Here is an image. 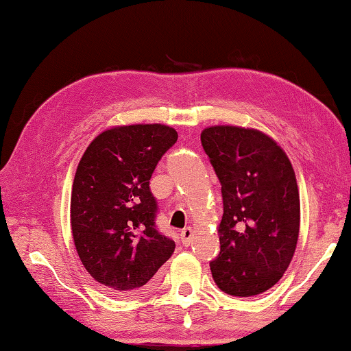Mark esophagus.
Here are the masks:
<instances>
[{
	"mask_svg": "<svg viewBox=\"0 0 351 351\" xmlns=\"http://www.w3.org/2000/svg\"><path fill=\"white\" fill-rule=\"evenodd\" d=\"M180 240L182 243L185 246H190L191 245V240H193V230L190 228H185L180 232Z\"/></svg>",
	"mask_w": 351,
	"mask_h": 351,
	"instance_id": "esophagus-1",
	"label": "esophagus"
}]
</instances>
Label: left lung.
I'll use <instances>...</instances> for the list:
<instances>
[{
  "instance_id": "8db88e82",
  "label": "left lung",
  "mask_w": 351,
  "mask_h": 351,
  "mask_svg": "<svg viewBox=\"0 0 351 351\" xmlns=\"http://www.w3.org/2000/svg\"><path fill=\"white\" fill-rule=\"evenodd\" d=\"M202 147L217 172L224 213L221 251L210 262L215 284L232 296L267 292L289 268L300 235V191L292 163L257 128L212 125Z\"/></svg>"
}]
</instances>
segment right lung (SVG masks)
<instances>
[{
	"label": "right lung",
	"mask_w": 351,
	"mask_h": 351,
	"mask_svg": "<svg viewBox=\"0 0 351 351\" xmlns=\"http://www.w3.org/2000/svg\"><path fill=\"white\" fill-rule=\"evenodd\" d=\"M177 136L163 123L111 127L80 160L70 197L73 243L88 273L111 293L141 292L176 250L155 228L149 180Z\"/></svg>",
	"instance_id": "1"
}]
</instances>
